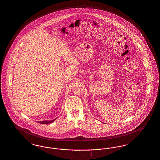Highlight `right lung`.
Listing matches in <instances>:
<instances>
[{
    "mask_svg": "<svg viewBox=\"0 0 160 160\" xmlns=\"http://www.w3.org/2000/svg\"><path fill=\"white\" fill-rule=\"evenodd\" d=\"M56 120V119H55ZM55 120H50V121H42V122H38V123H41V124H48V123H51L52 122H53Z\"/></svg>",
    "mask_w": 160,
    "mask_h": 160,
    "instance_id": "add662e5",
    "label": "right lung"
}]
</instances>
